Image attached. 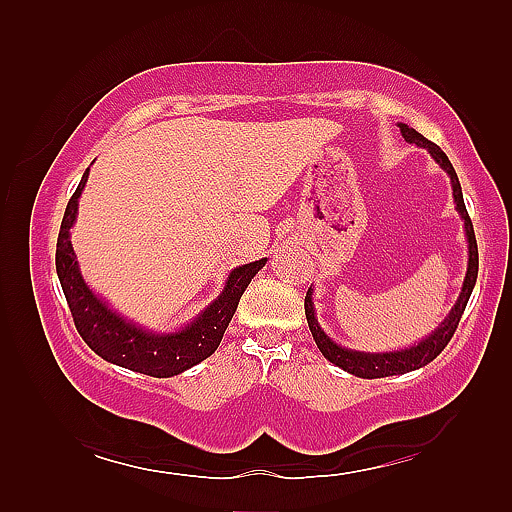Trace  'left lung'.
Returning <instances> with one entry per match:
<instances>
[{
	"mask_svg": "<svg viewBox=\"0 0 512 512\" xmlns=\"http://www.w3.org/2000/svg\"><path fill=\"white\" fill-rule=\"evenodd\" d=\"M402 138L407 140L409 145H416L420 149H427V154L433 158V162L447 173L451 180V191H453V202H455V211L462 217L464 222V237H466V248H469V262H466V275L462 281V290L458 295V301L453 303V308L449 310L447 317H444L442 323H438L436 330H431V334L424 336L418 343H411L407 347H400V350H389V352H361V350H352V347H345L341 343H336L332 336L325 334L321 328V323L317 319V308H314V288H308L306 295V319L310 325L312 339L317 343L321 354L328 358V361L336 367H341L343 372L354 374L358 378H385V376H398V374H407L413 372V369H420L424 365H429L433 358H436L447 343L451 341V336L458 328V323L464 314L466 303L471 299V292L475 288L477 281V242H475V233H473V224L469 220V213H466L464 198H462V187L458 180V173H455L451 160L447 154L433 145L431 140L418 134L416 129L398 123Z\"/></svg>",
	"mask_w": 512,
	"mask_h": 512,
	"instance_id": "1",
	"label": "left lung"
}]
</instances>
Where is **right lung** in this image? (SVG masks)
Instances as JSON below:
<instances>
[{"instance_id": "right-lung-1", "label": "right lung", "mask_w": 512, "mask_h": 512, "mask_svg": "<svg viewBox=\"0 0 512 512\" xmlns=\"http://www.w3.org/2000/svg\"><path fill=\"white\" fill-rule=\"evenodd\" d=\"M88 176L90 167L85 169L72 200L65 206L57 239V275L63 295L68 299L76 330L83 336V341L107 363L156 378H169L187 372V369L202 363L204 358H209L217 350L237 310L239 299H242L250 279L266 266L268 257L235 266L228 273L220 295L180 328L154 330L140 325L134 319L123 317L101 295H96L88 286V281L83 279L81 266L76 262L70 228L76 222V215H79V198Z\"/></svg>"}]
</instances>
